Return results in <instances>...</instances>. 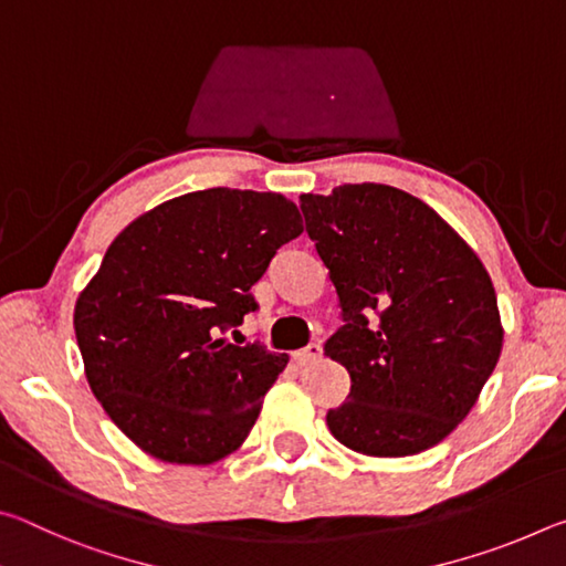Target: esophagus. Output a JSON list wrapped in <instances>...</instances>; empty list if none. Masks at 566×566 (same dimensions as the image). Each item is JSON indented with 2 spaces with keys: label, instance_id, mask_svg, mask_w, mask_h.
Listing matches in <instances>:
<instances>
[{
  "label": "esophagus",
  "instance_id": "1",
  "mask_svg": "<svg viewBox=\"0 0 566 566\" xmlns=\"http://www.w3.org/2000/svg\"><path fill=\"white\" fill-rule=\"evenodd\" d=\"M319 357H322V347H319V344H310V347L294 352V361L300 364V367H306V364L317 361Z\"/></svg>",
  "mask_w": 566,
  "mask_h": 566
}]
</instances>
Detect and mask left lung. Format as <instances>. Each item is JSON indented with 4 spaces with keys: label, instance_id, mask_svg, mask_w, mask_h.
<instances>
[{
    "label": "left lung",
    "instance_id": "8db88e82",
    "mask_svg": "<svg viewBox=\"0 0 566 566\" xmlns=\"http://www.w3.org/2000/svg\"><path fill=\"white\" fill-rule=\"evenodd\" d=\"M300 199L342 304L324 354L352 379L347 401L327 411L329 432L367 457L424 452L472 411L500 361L490 274L432 207L397 187Z\"/></svg>",
    "mask_w": 566,
    "mask_h": 566
}]
</instances>
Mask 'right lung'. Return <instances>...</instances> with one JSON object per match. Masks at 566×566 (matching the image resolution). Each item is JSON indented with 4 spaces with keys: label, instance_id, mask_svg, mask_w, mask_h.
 <instances>
[{
    "label": "right lung",
    "instance_id": "right-lung-1",
    "mask_svg": "<svg viewBox=\"0 0 566 566\" xmlns=\"http://www.w3.org/2000/svg\"><path fill=\"white\" fill-rule=\"evenodd\" d=\"M302 234L276 191H189L134 219L76 296L90 389L142 452L205 467L237 452L290 357L219 334L256 310L252 284Z\"/></svg>",
    "mask_w": 566,
    "mask_h": 566
}]
</instances>
